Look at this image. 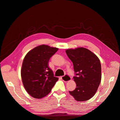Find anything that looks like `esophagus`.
<instances>
[{
  "label": "esophagus",
  "instance_id": "obj_1",
  "mask_svg": "<svg viewBox=\"0 0 120 120\" xmlns=\"http://www.w3.org/2000/svg\"><path fill=\"white\" fill-rule=\"evenodd\" d=\"M61 78L62 80L64 81H66V82H68V81H70L71 79V77L68 75H66L65 76H62L61 77Z\"/></svg>",
  "mask_w": 120,
  "mask_h": 120
}]
</instances>
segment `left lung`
<instances>
[{"instance_id": "1", "label": "left lung", "mask_w": 120, "mask_h": 120, "mask_svg": "<svg viewBox=\"0 0 120 120\" xmlns=\"http://www.w3.org/2000/svg\"><path fill=\"white\" fill-rule=\"evenodd\" d=\"M67 55L74 65L75 89L69 91L78 101L89 100L96 93L101 78V64L98 57L84 48L68 49Z\"/></svg>"}]
</instances>
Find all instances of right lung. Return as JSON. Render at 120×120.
<instances>
[{"mask_svg":"<svg viewBox=\"0 0 120 120\" xmlns=\"http://www.w3.org/2000/svg\"><path fill=\"white\" fill-rule=\"evenodd\" d=\"M58 49L45 45L29 51L23 59L21 70L22 81L25 89L36 98H42L50 92L58 78L54 76L49 68L51 57Z\"/></svg>","mask_w":120,"mask_h":120,"instance_id":"add662e5","label":"right lung"}]
</instances>
